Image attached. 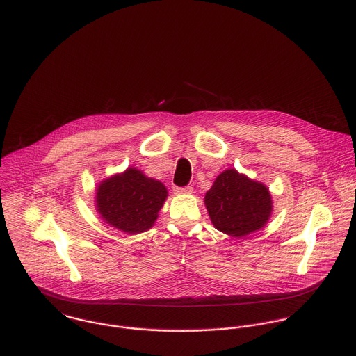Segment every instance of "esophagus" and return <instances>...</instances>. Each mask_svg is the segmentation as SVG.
Wrapping results in <instances>:
<instances>
[{"label":"esophagus","instance_id":"esophagus-1","mask_svg":"<svg viewBox=\"0 0 356 356\" xmlns=\"http://www.w3.org/2000/svg\"><path fill=\"white\" fill-rule=\"evenodd\" d=\"M173 191L176 194H191L193 193V187L187 186V187H173Z\"/></svg>","mask_w":356,"mask_h":356}]
</instances>
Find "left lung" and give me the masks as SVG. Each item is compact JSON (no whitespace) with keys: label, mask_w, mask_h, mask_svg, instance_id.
<instances>
[{"label":"left lung","mask_w":356,"mask_h":356,"mask_svg":"<svg viewBox=\"0 0 356 356\" xmlns=\"http://www.w3.org/2000/svg\"><path fill=\"white\" fill-rule=\"evenodd\" d=\"M205 205L214 227L235 238L264 227L273 212L268 188L235 169H227L216 177L205 195Z\"/></svg>","instance_id":"left-lung-1"}]
</instances>
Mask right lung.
I'll return each mask as SVG.
<instances>
[{
	"mask_svg": "<svg viewBox=\"0 0 356 356\" xmlns=\"http://www.w3.org/2000/svg\"><path fill=\"white\" fill-rule=\"evenodd\" d=\"M166 197L168 190L161 181L147 177L136 168H128L99 184L96 211L111 227L139 234L154 225Z\"/></svg>",
	"mask_w": 356,
	"mask_h": 356,
	"instance_id": "right-lung-1",
	"label": "right lung"
}]
</instances>
